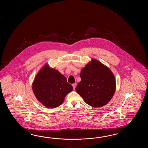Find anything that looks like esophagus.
Masks as SVG:
<instances>
[{
	"label": "esophagus",
	"instance_id": "obj_1",
	"mask_svg": "<svg viewBox=\"0 0 148 148\" xmlns=\"http://www.w3.org/2000/svg\"><path fill=\"white\" fill-rule=\"evenodd\" d=\"M73 89H75V87H76V84H73Z\"/></svg>",
	"mask_w": 148,
	"mask_h": 148
}]
</instances>
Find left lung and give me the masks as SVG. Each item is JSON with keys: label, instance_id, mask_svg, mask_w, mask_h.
Instances as JSON below:
<instances>
[{"label": "left lung", "instance_id": "obj_1", "mask_svg": "<svg viewBox=\"0 0 148 148\" xmlns=\"http://www.w3.org/2000/svg\"><path fill=\"white\" fill-rule=\"evenodd\" d=\"M80 78L75 90L89 105L103 106L113 96L116 89L114 75L98 60L92 59L82 69Z\"/></svg>", "mask_w": 148, "mask_h": 148}]
</instances>
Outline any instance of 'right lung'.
<instances>
[{
	"mask_svg": "<svg viewBox=\"0 0 148 148\" xmlns=\"http://www.w3.org/2000/svg\"><path fill=\"white\" fill-rule=\"evenodd\" d=\"M32 88L38 101L49 108L59 106L66 95L73 90L63 75L47 64L35 77Z\"/></svg>",
	"mask_w": 148,
	"mask_h": 148,
	"instance_id": "1",
	"label": "right lung"
}]
</instances>
